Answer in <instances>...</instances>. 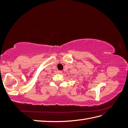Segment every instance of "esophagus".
I'll use <instances>...</instances> for the list:
<instances>
[{
	"instance_id": "1",
	"label": "esophagus",
	"mask_w": 128,
	"mask_h": 128,
	"mask_svg": "<svg viewBox=\"0 0 128 128\" xmlns=\"http://www.w3.org/2000/svg\"><path fill=\"white\" fill-rule=\"evenodd\" d=\"M58 73H59V74H62V71L58 70Z\"/></svg>"
}]
</instances>
